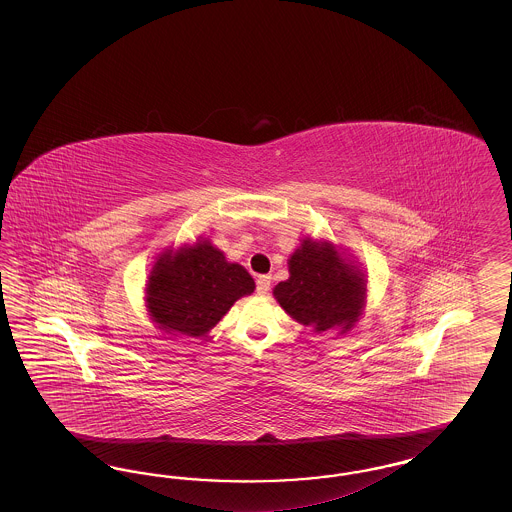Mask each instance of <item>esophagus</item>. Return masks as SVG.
<instances>
[{"mask_svg": "<svg viewBox=\"0 0 512 512\" xmlns=\"http://www.w3.org/2000/svg\"><path fill=\"white\" fill-rule=\"evenodd\" d=\"M268 290H270V276H259L257 278V293L267 295Z\"/></svg>", "mask_w": 512, "mask_h": 512, "instance_id": "1", "label": "esophagus"}]
</instances>
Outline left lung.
Segmentation results:
<instances>
[{"label": "left lung", "instance_id": "left-lung-1", "mask_svg": "<svg viewBox=\"0 0 512 512\" xmlns=\"http://www.w3.org/2000/svg\"><path fill=\"white\" fill-rule=\"evenodd\" d=\"M290 278L272 295L299 324L315 332L347 334L363 317L366 274L341 247L328 240L303 238L288 259Z\"/></svg>", "mask_w": 512, "mask_h": 512}]
</instances>
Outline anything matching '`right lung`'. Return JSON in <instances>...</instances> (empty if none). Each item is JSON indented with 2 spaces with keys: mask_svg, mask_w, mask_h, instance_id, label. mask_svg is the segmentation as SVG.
Returning <instances> with one entry per match:
<instances>
[{
  "mask_svg": "<svg viewBox=\"0 0 512 512\" xmlns=\"http://www.w3.org/2000/svg\"><path fill=\"white\" fill-rule=\"evenodd\" d=\"M253 290L255 282L242 265L226 261L219 247L199 238L159 253L147 276V313L165 334L201 338Z\"/></svg>",
  "mask_w": 512,
  "mask_h": 512,
  "instance_id": "obj_1",
  "label": "right lung"
}]
</instances>
